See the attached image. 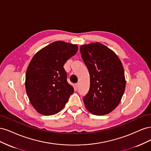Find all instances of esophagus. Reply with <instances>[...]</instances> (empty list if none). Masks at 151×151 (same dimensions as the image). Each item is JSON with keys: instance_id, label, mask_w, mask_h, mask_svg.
<instances>
[{"instance_id": "obj_1", "label": "esophagus", "mask_w": 151, "mask_h": 151, "mask_svg": "<svg viewBox=\"0 0 151 151\" xmlns=\"http://www.w3.org/2000/svg\"><path fill=\"white\" fill-rule=\"evenodd\" d=\"M75 86H76V88H78V87H79V84H78V83L76 84H75Z\"/></svg>"}]
</instances>
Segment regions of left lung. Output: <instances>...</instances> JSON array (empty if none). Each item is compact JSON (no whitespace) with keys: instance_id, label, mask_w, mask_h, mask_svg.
I'll return each mask as SVG.
<instances>
[{"instance_id":"8db88e82","label":"left lung","mask_w":151,"mask_h":151,"mask_svg":"<svg viewBox=\"0 0 151 151\" xmlns=\"http://www.w3.org/2000/svg\"><path fill=\"white\" fill-rule=\"evenodd\" d=\"M80 52L90 75L85 106L93 115H106L119 104L125 89L122 63L115 52L98 42L81 45Z\"/></svg>"}]
</instances>
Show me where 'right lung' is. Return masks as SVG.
<instances>
[{"instance_id": "obj_1", "label": "right lung", "mask_w": 151, "mask_h": 151, "mask_svg": "<svg viewBox=\"0 0 151 151\" xmlns=\"http://www.w3.org/2000/svg\"><path fill=\"white\" fill-rule=\"evenodd\" d=\"M77 50V45L57 41L41 49L31 59L25 87L30 103L39 113L48 116L60 111L74 93L63 65Z\"/></svg>"}]
</instances>
